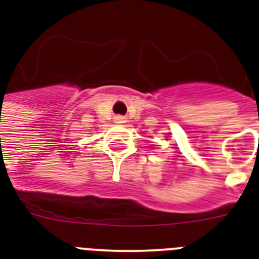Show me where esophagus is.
<instances>
[{"label":"esophagus","instance_id":"1","mask_svg":"<svg viewBox=\"0 0 259 259\" xmlns=\"http://www.w3.org/2000/svg\"><path fill=\"white\" fill-rule=\"evenodd\" d=\"M117 119H118V121H121V122H122V118H121V117H119V118H117Z\"/></svg>","mask_w":259,"mask_h":259}]
</instances>
